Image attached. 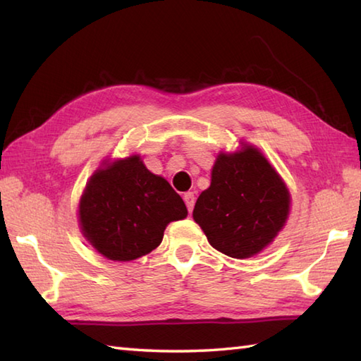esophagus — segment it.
<instances>
[{"label":"esophagus","mask_w":361,"mask_h":361,"mask_svg":"<svg viewBox=\"0 0 361 361\" xmlns=\"http://www.w3.org/2000/svg\"><path fill=\"white\" fill-rule=\"evenodd\" d=\"M183 198H185V203L188 206V211L192 212L194 204H195V195H194V192H186L185 195H183Z\"/></svg>","instance_id":"esophagus-1"}]
</instances>
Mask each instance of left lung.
Masks as SVG:
<instances>
[{"label":"left lung","instance_id":"left-lung-1","mask_svg":"<svg viewBox=\"0 0 361 361\" xmlns=\"http://www.w3.org/2000/svg\"><path fill=\"white\" fill-rule=\"evenodd\" d=\"M220 153L211 186L197 198L192 217L217 251L235 259L257 255L283 228L290 192L255 145Z\"/></svg>","mask_w":361,"mask_h":361}]
</instances>
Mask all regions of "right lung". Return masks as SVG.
I'll return each instance as SVG.
<instances>
[{"label":"right lung","mask_w":361,"mask_h":361,"mask_svg":"<svg viewBox=\"0 0 361 361\" xmlns=\"http://www.w3.org/2000/svg\"><path fill=\"white\" fill-rule=\"evenodd\" d=\"M188 216L186 204L140 155L104 163L79 203L82 234L110 260H135L163 240L166 226Z\"/></svg>","instance_id":"1"}]
</instances>
